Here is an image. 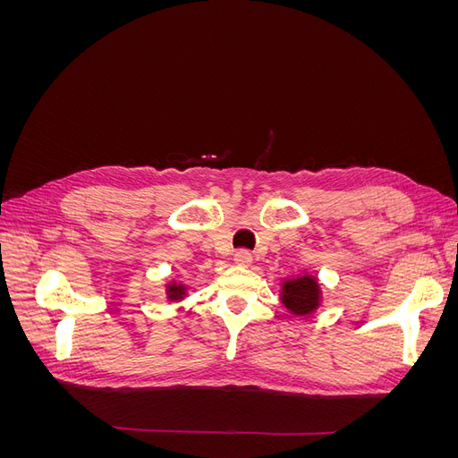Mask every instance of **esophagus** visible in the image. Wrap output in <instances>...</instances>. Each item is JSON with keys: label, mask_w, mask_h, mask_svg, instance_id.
Wrapping results in <instances>:
<instances>
[{"label": "esophagus", "mask_w": 458, "mask_h": 458, "mask_svg": "<svg viewBox=\"0 0 458 458\" xmlns=\"http://www.w3.org/2000/svg\"><path fill=\"white\" fill-rule=\"evenodd\" d=\"M233 259H234V263H239V266H250L254 258H252V252H250V250H244V248H242V250L234 252Z\"/></svg>", "instance_id": "34e87169"}]
</instances>
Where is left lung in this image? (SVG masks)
<instances>
[{
  "mask_svg": "<svg viewBox=\"0 0 458 458\" xmlns=\"http://www.w3.org/2000/svg\"><path fill=\"white\" fill-rule=\"evenodd\" d=\"M284 306L296 315H308L318 303V286L311 276H300L296 281H288L283 286Z\"/></svg>",
  "mask_w": 458,
  "mask_h": 458,
  "instance_id": "1",
  "label": "left lung"
}]
</instances>
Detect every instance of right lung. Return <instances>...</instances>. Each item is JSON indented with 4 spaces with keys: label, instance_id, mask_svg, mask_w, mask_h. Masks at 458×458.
<instances>
[{
    "label": "right lung",
    "instance_id": "add662e5",
    "mask_svg": "<svg viewBox=\"0 0 458 458\" xmlns=\"http://www.w3.org/2000/svg\"><path fill=\"white\" fill-rule=\"evenodd\" d=\"M183 294V286H170V298L179 300V296Z\"/></svg>",
    "mask_w": 458,
    "mask_h": 458
}]
</instances>
